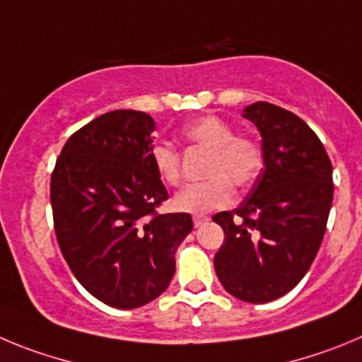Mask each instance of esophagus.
Returning a JSON list of instances; mask_svg holds the SVG:
<instances>
[{
    "instance_id": "1",
    "label": "esophagus",
    "mask_w": 362,
    "mask_h": 362,
    "mask_svg": "<svg viewBox=\"0 0 362 362\" xmlns=\"http://www.w3.org/2000/svg\"><path fill=\"white\" fill-rule=\"evenodd\" d=\"M193 221H194V227H200L204 226L205 221H209V218L204 216V214H197V216H193Z\"/></svg>"
}]
</instances>
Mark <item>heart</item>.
I'll use <instances>...</instances> for the list:
<instances>
[{"instance_id": "obj_1", "label": "heart", "mask_w": 362, "mask_h": 362, "mask_svg": "<svg viewBox=\"0 0 362 362\" xmlns=\"http://www.w3.org/2000/svg\"><path fill=\"white\" fill-rule=\"evenodd\" d=\"M189 144L209 151L200 184L182 187L173 198L177 211L191 214L221 209L233 202V185L247 189L256 182L263 169V148L254 136L236 133L234 126L216 115L189 120L182 129ZM149 162L164 184L177 185L182 178L180 153L165 142L149 148Z\"/></svg>"}]
</instances>
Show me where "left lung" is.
<instances>
[{"instance_id": "1", "label": "left lung", "mask_w": 362, "mask_h": 362, "mask_svg": "<svg viewBox=\"0 0 362 362\" xmlns=\"http://www.w3.org/2000/svg\"><path fill=\"white\" fill-rule=\"evenodd\" d=\"M262 133L265 168L234 211L214 214L226 233L214 270L227 292L269 303L291 292L317 254L334 200L332 162L310 126L288 110H243Z\"/></svg>"}]
</instances>
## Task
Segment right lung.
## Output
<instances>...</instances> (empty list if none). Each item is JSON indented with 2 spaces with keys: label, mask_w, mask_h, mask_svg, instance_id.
<instances>
[{
  "label": "right lung",
  "mask_w": 362,
  "mask_h": 362,
  "mask_svg": "<svg viewBox=\"0 0 362 362\" xmlns=\"http://www.w3.org/2000/svg\"><path fill=\"white\" fill-rule=\"evenodd\" d=\"M155 120L115 110L66 141L50 180L54 229L77 281L110 307L139 308L168 288L189 213L160 214L168 191L149 148Z\"/></svg>",
  "instance_id": "right-lung-1"
}]
</instances>
